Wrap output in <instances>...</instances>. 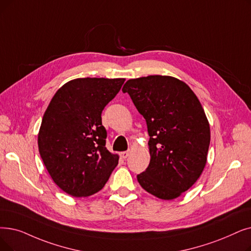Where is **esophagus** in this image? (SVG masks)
Segmentation results:
<instances>
[{
  "label": "esophagus",
  "mask_w": 251,
  "mask_h": 251,
  "mask_svg": "<svg viewBox=\"0 0 251 251\" xmlns=\"http://www.w3.org/2000/svg\"><path fill=\"white\" fill-rule=\"evenodd\" d=\"M129 155H130V151H125L120 152V156H121V158H123V159L128 158Z\"/></svg>",
  "instance_id": "1"
}]
</instances>
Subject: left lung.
<instances>
[{"label": "left lung", "mask_w": 251, "mask_h": 251, "mask_svg": "<svg viewBox=\"0 0 251 251\" xmlns=\"http://www.w3.org/2000/svg\"><path fill=\"white\" fill-rule=\"evenodd\" d=\"M144 116L151 161L137 174L139 184L164 200L177 198L197 181L205 167L210 128L190 87L169 75L128 80L122 89Z\"/></svg>", "instance_id": "left-lung-1"}]
</instances>
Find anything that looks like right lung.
Instances as JSON below:
<instances>
[{
	"label": "right lung",
	"instance_id": "add662e5",
	"mask_svg": "<svg viewBox=\"0 0 251 251\" xmlns=\"http://www.w3.org/2000/svg\"><path fill=\"white\" fill-rule=\"evenodd\" d=\"M125 79L80 78L68 82L51 100L42 120L41 158L57 186L74 197L100 192L118 165L105 148L101 113Z\"/></svg>",
	"mask_w": 251,
	"mask_h": 251
}]
</instances>
